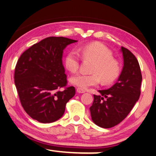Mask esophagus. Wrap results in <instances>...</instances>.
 <instances>
[{"mask_svg": "<svg viewBox=\"0 0 156 156\" xmlns=\"http://www.w3.org/2000/svg\"><path fill=\"white\" fill-rule=\"evenodd\" d=\"M76 90H77V92L79 93H85V90H84L83 89H81V88H77V89H76Z\"/></svg>", "mask_w": 156, "mask_h": 156, "instance_id": "esophagus-1", "label": "esophagus"}]
</instances>
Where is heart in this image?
<instances>
[{
    "mask_svg": "<svg viewBox=\"0 0 156 156\" xmlns=\"http://www.w3.org/2000/svg\"><path fill=\"white\" fill-rule=\"evenodd\" d=\"M78 52L84 59L93 62L90 74L78 73L70 78V83L81 89L97 86L103 82L110 84L117 79L121 72V65L113 58L111 51L103 44L91 43L81 47ZM66 68L72 73L78 71L80 66V56L77 51L72 50L67 53L65 58Z\"/></svg>",
    "mask_w": 156,
    "mask_h": 156,
    "instance_id": "heart-1",
    "label": "heart"
}]
</instances>
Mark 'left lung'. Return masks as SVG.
I'll return each mask as SVG.
<instances>
[{"label":"left lung","instance_id":"8db88e82","mask_svg":"<svg viewBox=\"0 0 156 156\" xmlns=\"http://www.w3.org/2000/svg\"><path fill=\"white\" fill-rule=\"evenodd\" d=\"M123 67L117 83L107 90L93 95L90 107L93 122L103 128L118 125L125 119L139 99L142 74L137 58L130 51L121 47Z\"/></svg>","mask_w":156,"mask_h":156}]
</instances>
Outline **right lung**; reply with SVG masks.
<instances>
[{
  "label": "right lung",
  "instance_id": "obj_1",
  "mask_svg": "<svg viewBox=\"0 0 156 156\" xmlns=\"http://www.w3.org/2000/svg\"><path fill=\"white\" fill-rule=\"evenodd\" d=\"M76 41L50 37L20 56L14 73L15 84L22 106L33 119L43 123L57 121L74 96L75 88L67 87L62 56L67 45Z\"/></svg>",
  "mask_w": 156,
  "mask_h": 156
}]
</instances>
